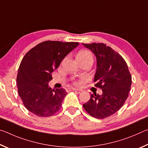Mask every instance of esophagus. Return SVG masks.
<instances>
[{
    "mask_svg": "<svg viewBox=\"0 0 148 148\" xmlns=\"http://www.w3.org/2000/svg\"><path fill=\"white\" fill-rule=\"evenodd\" d=\"M71 91H82V90L78 89H76V88H74V87H70V88L66 89V91L67 92H70Z\"/></svg>",
    "mask_w": 148,
    "mask_h": 148,
    "instance_id": "obj_1",
    "label": "esophagus"
}]
</instances>
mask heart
<instances>
[{
	"instance_id": "heart-1",
	"label": "heart",
	"mask_w": 148,
	"mask_h": 148,
	"mask_svg": "<svg viewBox=\"0 0 148 148\" xmlns=\"http://www.w3.org/2000/svg\"><path fill=\"white\" fill-rule=\"evenodd\" d=\"M77 57H83V58H85V57H92V55L88 50H82L77 54ZM74 84L75 85H79L80 82L78 81H75Z\"/></svg>"
}]
</instances>
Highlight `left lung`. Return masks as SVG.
<instances>
[{
  "label": "left lung",
  "mask_w": 148,
  "mask_h": 148,
  "mask_svg": "<svg viewBox=\"0 0 148 148\" xmlns=\"http://www.w3.org/2000/svg\"><path fill=\"white\" fill-rule=\"evenodd\" d=\"M97 57V69L94 82L101 89V95L93 92L89 101L83 104L90 116L104 119L114 114L123 106L129 96L132 77L121 55L103 43L82 44Z\"/></svg>",
  "instance_id": "8db88e82"
}]
</instances>
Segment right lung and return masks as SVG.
Returning a JSON list of instances; mask_svg holds the SVG:
<instances>
[{"instance_id": "right-lung-1", "label": "right lung", "mask_w": 148, "mask_h": 148, "mask_svg": "<svg viewBox=\"0 0 148 148\" xmlns=\"http://www.w3.org/2000/svg\"><path fill=\"white\" fill-rule=\"evenodd\" d=\"M78 42L47 40L32 47L25 55L17 76V91L25 107L37 116L49 117L61 108L67 92L52 89L48 83L51 73Z\"/></svg>"}]
</instances>
